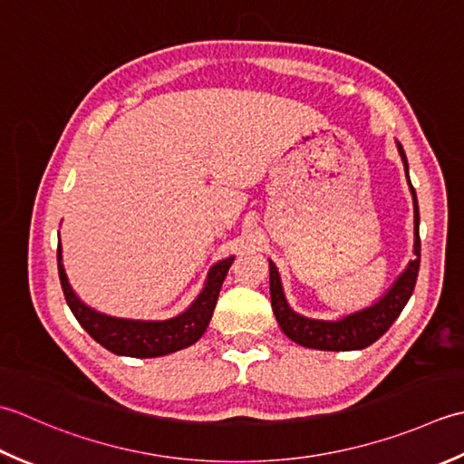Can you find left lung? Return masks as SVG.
<instances>
[{"mask_svg": "<svg viewBox=\"0 0 464 464\" xmlns=\"http://www.w3.org/2000/svg\"><path fill=\"white\" fill-rule=\"evenodd\" d=\"M399 146V154L404 162L406 178H409V164H406V154L402 146ZM414 200V260L409 262V266L401 274L399 280L394 282L392 288L386 295L374 302L372 306L364 310H358L354 314H348L340 320H314L296 314L295 310L288 306L285 298V290H282L280 274L270 260V300L272 310L276 316L278 324L290 340H295L300 346L318 348V351H361V348L371 346L376 343L386 330L392 326L396 318L401 316L406 302L412 296L414 285L419 278V266H420V236H419V202L417 192L411 184Z\"/></svg>", "mask_w": 464, "mask_h": 464, "instance_id": "obj_1", "label": "left lung"}]
</instances>
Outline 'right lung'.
Segmentation results:
<instances>
[{
	"label": "right lung",
	"instance_id": "right-lung-1",
	"mask_svg": "<svg viewBox=\"0 0 464 464\" xmlns=\"http://www.w3.org/2000/svg\"><path fill=\"white\" fill-rule=\"evenodd\" d=\"M232 262L234 256L214 264L210 272H208L206 286L182 314L168 320H130L102 314V312L86 306L75 296L62 264V246H58V272L62 290L75 320L96 343L108 348L110 353L134 358L164 356L198 343L206 333L208 323H210L216 302H218L222 282Z\"/></svg>",
	"mask_w": 464,
	"mask_h": 464
}]
</instances>
